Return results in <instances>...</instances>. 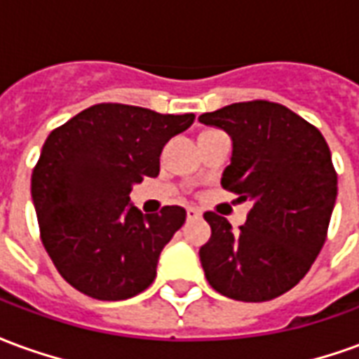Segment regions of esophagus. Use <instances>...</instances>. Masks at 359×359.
<instances>
[{"mask_svg": "<svg viewBox=\"0 0 359 359\" xmlns=\"http://www.w3.org/2000/svg\"><path fill=\"white\" fill-rule=\"evenodd\" d=\"M187 215H188V219H198L200 215H202V211L198 210V208H188Z\"/></svg>", "mask_w": 359, "mask_h": 359, "instance_id": "esophagus-1", "label": "esophagus"}]
</instances>
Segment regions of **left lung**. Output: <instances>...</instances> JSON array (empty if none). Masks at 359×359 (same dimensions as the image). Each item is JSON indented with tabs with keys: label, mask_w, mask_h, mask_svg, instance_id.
<instances>
[{
	"label": "left lung",
	"mask_w": 359,
	"mask_h": 359,
	"mask_svg": "<svg viewBox=\"0 0 359 359\" xmlns=\"http://www.w3.org/2000/svg\"><path fill=\"white\" fill-rule=\"evenodd\" d=\"M233 140L221 187L252 202L233 231L203 213L211 238L200 262L213 290L241 302H267L300 283L321 252L337 202V172L323 134L285 105L233 103L200 115Z\"/></svg>",
	"instance_id": "8db88e82"
}]
</instances>
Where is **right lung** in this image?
<instances>
[{"instance_id": "obj_1", "label": "right lung", "mask_w": 359, "mask_h": 359, "mask_svg": "<svg viewBox=\"0 0 359 359\" xmlns=\"http://www.w3.org/2000/svg\"><path fill=\"white\" fill-rule=\"evenodd\" d=\"M194 118L100 103L48 136L32 172V203L43 248L76 290L126 300L154 283L161 250L187 211L165 205L144 215L130 190L159 175L163 146Z\"/></svg>"}]
</instances>
